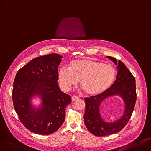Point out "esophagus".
Returning a JSON list of instances; mask_svg holds the SVG:
<instances>
[{
    "label": "esophagus",
    "mask_w": 151,
    "mask_h": 151,
    "mask_svg": "<svg viewBox=\"0 0 151 151\" xmlns=\"http://www.w3.org/2000/svg\"><path fill=\"white\" fill-rule=\"evenodd\" d=\"M78 97L77 96H71V100H72L73 101L76 100H78Z\"/></svg>",
    "instance_id": "34e87169"
}]
</instances>
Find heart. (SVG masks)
<instances>
[{
	"mask_svg": "<svg viewBox=\"0 0 151 151\" xmlns=\"http://www.w3.org/2000/svg\"><path fill=\"white\" fill-rule=\"evenodd\" d=\"M116 75L111 65L88 59H76L70 63L69 68L62 67L58 71V80L64 91L80 81L85 92L89 96L104 93L112 86Z\"/></svg>",
	"mask_w": 151,
	"mask_h": 151,
	"instance_id": "1",
	"label": "heart"
}]
</instances>
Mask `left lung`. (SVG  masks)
<instances>
[{
	"mask_svg": "<svg viewBox=\"0 0 151 151\" xmlns=\"http://www.w3.org/2000/svg\"><path fill=\"white\" fill-rule=\"evenodd\" d=\"M117 66V75L112 86L104 93L85 99L84 124L89 131L98 137L114 134L121 131L127 124L133 111L137 100L135 79L124 63L116 59L106 56ZM120 96L124 102V112L121 117L113 122L102 118L100 106L109 97Z\"/></svg>",
	"mask_w": 151,
	"mask_h": 151,
	"instance_id": "1",
	"label": "left lung"
}]
</instances>
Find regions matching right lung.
Here are the masks:
<instances>
[{
	"instance_id": "right-lung-1",
	"label": "right lung",
	"mask_w": 151,
	"mask_h": 151,
	"mask_svg": "<svg viewBox=\"0 0 151 151\" xmlns=\"http://www.w3.org/2000/svg\"><path fill=\"white\" fill-rule=\"evenodd\" d=\"M63 57L55 53L30 60L16 75L13 103L16 113L26 127L36 134H50L57 131L65 118L71 97L60 89L58 67ZM35 98L41 100L33 104Z\"/></svg>"
}]
</instances>
